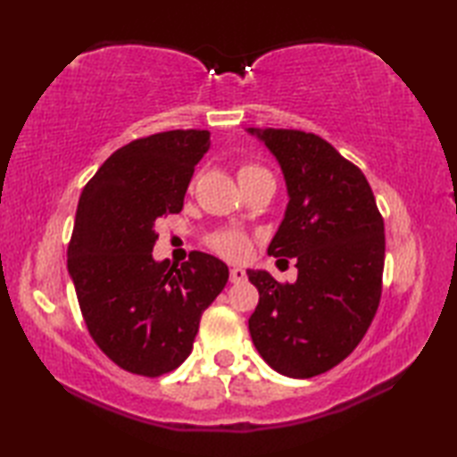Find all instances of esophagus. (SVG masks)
I'll use <instances>...</instances> for the list:
<instances>
[{
	"label": "esophagus",
	"instance_id": "obj_1",
	"mask_svg": "<svg viewBox=\"0 0 457 457\" xmlns=\"http://www.w3.org/2000/svg\"><path fill=\"white\" fill-rule=\"evenodd\" d=\"M247 278V275H245V270L241 269V267H234L229 270V280L231 283H241V280H245Z\"/></svg>",
	"mask_w": 457,
	"mask_h": 457
}]
</instances>
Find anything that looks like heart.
Segmentation results:
<instances>
[{
  "label": "heart",
  "instance_id": "heart-1",
  "mask_svg": "<svg viewBox=\"0 0 457 457\" xmlns=\"http://www.w3.org/2000/svg\"><path fill=\"white\" fill-rule=\"evenodd\" d=\"M263 172H267V170L263 167H259V164L245 162L239 167L237 177H239V180H244L247 177H255V174H263ZM210 247L221 257L231 259V261H239L249 253V237L244 234V231L226 229V231H220V234H216V236H212Z\"/></svg>",
  "mask_w": 457,
  "mask_h": 457
}]
</instances>
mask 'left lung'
<instances>
[{
    "label": "left lung",
    "instance_id": "8db88e82",
    "mask_svg": "<svg viewBox=\"0 0 457 457\" xmlns=\"http://www.w3.org/2000/svg\"><path fill=\"white\" fill-rule=\"evenodd\" d=\"M285 174L288 206L267 249L296 259V283L247 270L259 290L249 318L257 352L280 375L326 373L371 326L383 288L385 226L365 174L314 133L257 129Z\"/></svg>",
    "mask_w": 457,
    "mask_h": 457
}]
</instances>
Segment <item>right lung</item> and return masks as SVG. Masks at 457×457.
Segmentation results:
<instances>
[{"instance_id":"add662e5","label":"right lung","mask_w":457,"mask_h":457,"mask_svg":"<svg viewBox=\"0 0 457 457\" xmlns=\"http://www.w3.org/2000/svg\"><path fill=\"white\" fill-rule=\"evenodd\" d=\"M210 149L204 129H174L115 151L82 190L68 273L92 339L115 365L159 377L192 352L202 312L228 283L223 261L192 251L154 261V221L179 213L194 167Z\"/></svg>"}]
</instances>
